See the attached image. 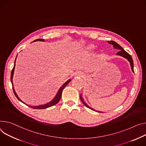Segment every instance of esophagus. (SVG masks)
<instances>
[{"label": "esophagus", "instance_id": "1", "mask_svg": "<svg viewBox=\"0 0 146 146\" xmlns=\"http://www.w3.org/2000/svg\"><path fill=\"white\" fill-rule=\"evenodd\" d=\"M74 75L76 76H78V77H83L84 76V74L83 72H80V71H77L74 73Z\"/></svg>", "mask_w": 146, "mask_h": 146}]
</instances>
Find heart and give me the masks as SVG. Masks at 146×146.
I'll return each mask as SVG.
<instances>
[{
  "instance_id": "1",
  "label": "heart",
  "mask_w": 146,
  "mask_h": 146,
  "mask_svg": "<svg viewBox=\"0 0 146 146\" xmlns=\"http://www.w3.org/2000/svg\"><path fill=\"white\" fill-rule=\"evenodd\" d=\"M88 48H89V49H90V48H91V46H90V47H88Z\"/></svg>"
}]
</instances>
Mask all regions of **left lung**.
Wrapping results in <instances>:
<instances>
[{
    "label": "left lung",
    "instance_id": "1",
    "mask_svg": "<svg viewBox=\"0 0 146 146\" xmlns=\"http://www.w3.org/2000/svg\"><path fill=\"white\" fill-rule=\"evenodd\" d=\"M108 42L109 44L112 45L113 46V48H114L119 50V52L117 53L116 55H120V56H122V57H123V58L127 59L129 60V62L130 63V66H131V70H132V72H134V70H133L134 64H133V59H132L131 56L128 54V53H127V52H126V51L122 48V46H121L118 44H117L116 42H115V41H108ZM80 100H81V101L83 102V104L86 106V107H87V108H90V109H91V110H92L95 111L94 109H92V108H91L90 107H89V106H88L87 104H86V102L84 101V100H83V98H82V97L81 95H80ZM97 112H98V111H97Z\"/></svg>",
    "mask_w": 146,
    "mask_h": 146
}]
</instances>
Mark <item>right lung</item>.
Here are the masks:
<instances>
[{
  "mask_svg": "<svg viewBox=\"0 0 146 146\" xmlns=\"http://www.w3.org/2000/svg\"><path fill=\"white\" fill-rule=\"evenodd\" d=\"M44 41V39H35V41H34L33 42H35V41ZM17 57V56H16ZM16 59H15V64H14V67H13V69H12V71H11V83L12 84V86H13V92H14L15 93V96L17 97V98L20 101H21V102H23V104H25L24 102H23L18 97V96L17 95V94L16 93V91L14 89V88H13V74H14V71H15V62H16ZM71 81V79H69V80H68L67 82H66V83H64L63 86L59 88V90H58V92H57V94L55 96V98L53 99L51 101H50L49 102L47 103V104H44V105H39V106H34V107H32V106H30L29 105L30 107L32 108H34V109H38V110H39V109H45V108H49V107H52V106H54L55 105H56V104H58L59 101V100H60L61 98V96H62V91L63 90L64 88L67 86L69 82ZM25 105H27L26 104H25Z\"/></svg>",
  "mask_w": 146,
  "mask_h": 146,
  "instance_id": "add662e5",
  "label": "right lung"
}]
</instances>
